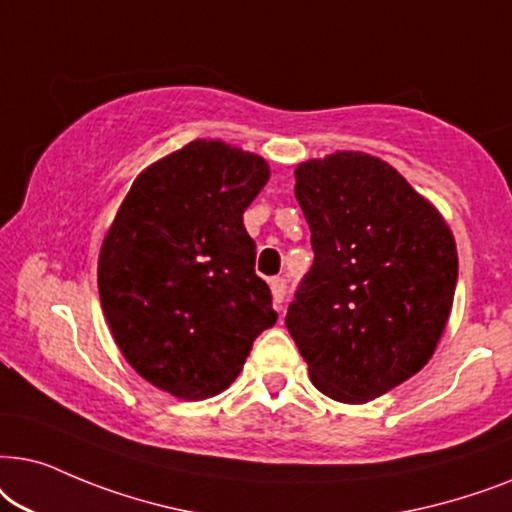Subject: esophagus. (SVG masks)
<instances>
[{
	"label": "esophagus",
	"instance_id": "1",
	"mask_svg": "<svg viewBox=\"0 0 512 512\" xmlns=\"http://www.w3.org/2000/svg\"><path fill=\"white\" fill-rule=\"evenodd\" d=\"M269 288H271V297H274V304L281 306L285 302V278H271L269 281Z\"/></svg>",
	"mask_w": 512,
	"mask_h": 512
}]
</instances>
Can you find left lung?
<instances>
[{"label":"left lung","mask_w":512,"mask_h":512,"mask_svg":"<svg viewBox=\"0 0 512 512\" xmlns=\"http://www.w3.org/2000/svg\"><path fill=\"white\" fill-rule=\"evenodd\" d=\"M295 180L316 257L285 325L311 384L337 403L363 405L431 360L459 274L452 229L377 156L309 159Z\"/></svg>","instance_id":"left-lung-1"}]
</instances>
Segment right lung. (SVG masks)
<instances>
[{"instance_id":"1","label":"right lung","mask_w":512,"mask_h":512,"mask_svg":"<svg viewBox=\"0 0 512 512\" xmlns=\"http://www.w3.org/2000/svg\"><path fill=\"white\" fill-rule=\"evenodd\" d=\"M269 175L262 156L194 140L135 177L107 229L102 313L128 365L175 398L229 388L255 337L276 323L243 227Z\"/></svg>"}]
</instances>
